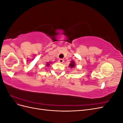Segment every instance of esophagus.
<instances>
[{"label":"esophagus","instance_id":"obj_1","mask_svg":"<svg viewBox=\"0 0 123 123\" xmlns=\"http://www.w3.org/2000/svg\"><path fill=\"white\" fill-rule=\"evenodd\" d=\"M64 62V60L63 59H59L58 60V62L60 63H62Z\"/></svg>","mask_w":123,"mask_h":123}]
</instances>
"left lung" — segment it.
I'll list each match as a JSON object with an SVG mask.
<instances>
[{
  "label": "left lung",
  "instance_id": "8db88e82",
  "mask_svg": "<svg viewBox=\"0 0 123 123\" xmlns=\"http://www.w3.org/2000/svg\"><path fill=\"white\" fill-rule=\"evenodd\" d=\"M75 66V62H74L73 61H71V63L69 64V67L72 68H74Z\"/></svg>",
  "mask_w": 123,
  "mask_h": 123
}]
</instances>
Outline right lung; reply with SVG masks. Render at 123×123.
Here are the masks:
<instances>
[{
    "mask_svg": "<svg viewBox=\"0 0 123 123\" xmlns=\"http://www.w3.org/2000/svg\"><path fill=\"white\" fill-rule=\"evenodd\" d=\"M50 63H51V62H47V66H49V65H50Z\"/></svg>",
    "mask_w": 123,
    "mask_h": 123,
    "instance_id": "obj_1",
    "label": "right lung"
}]
</instances>
